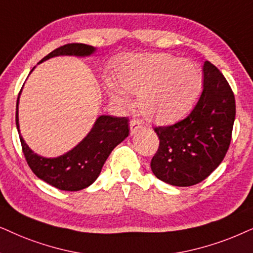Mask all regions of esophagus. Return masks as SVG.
Returning a JSON list of instances; mask_svg holds the SVG:
<instances>
[{
  "instance_id": "1",
  "label": "esophagus",
  "mask_w": 253,
  "mask_h": 253,
  "mask_svg": "<svg viewBox=\"0 0 253 253\" xmlns=\"http://www.w3.org/2000/svg\"><path fill=\"white\" fill-rule=\"evenodd\" d=\"M129 128H130V134H135L139 132V130H141L143 128V125H142V121L137 120V119H134L130 121L129 124Z\"/></svg>"
}]
</instances>
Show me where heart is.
I'll list each match as a JSON object with an SVG mask.
<instances>
[{"mask_svg": "<svg viewBox=\"0 0 253 253\" xmlns=\"http://www.w3.org/2000/svg\"><path fill=\"white\" fill-rule=\"evenodd\" d=\"M114 79L107 82L113 103L129 105L128 95L137 96V107L146 119L171 125L181 119L199 97L203 75L194 62L169 53L126 54L117 59Z\"/></svg>", "mask_w": 253, "mask_h": 253, "instance_id": "b5f03b06", "label": "heart"}]
</instances>
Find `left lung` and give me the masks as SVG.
Listing matches in <instances>:
<instances>
[{
  "mask_svg": "<svg viewBox=\"0 0 253 253\" xmlns=\"http://www.w3.org/2000/svg\"><path fill=\"white\" fill-rule=\"evenodd\" d=\"M236 104L227 80L210 61L204 63V90L190 116L168 127H156L160 147L150 163L158 179L192 186L210 176L227 154Z\"/></svg>",
  "mask_w": 253,
  "mask_h": 253,
  "instance_id": "obj_1",
  "label": "left lung"
}]
</instances>
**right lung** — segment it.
Wrapping results in <instances>:
<instances>
[{
  "label": "right lung",
  "mask_w": 253,
  "mask_h": 253,
  "mask_svg": "<svg viewBox=\"0 0 253 253\" xmlns=\"http://www.w3.org/2000/svg\"><path fill=\"white\" fill-rule=\"evenodd\" d=\"M95 52L96 47L85 43H67L54 49L40 60L39 63L61 55L85 58L92 55ZM35 68L36 67H33L30 74ZM21 92L16 105V126L21 139L23 153L33 173L39 179L62 191L74 192L90 186L98 178L111 151L128 136V119L125 117L99 116L86 136L73 149L58 157H43L36 154L21 135L18 118Z\"/></svg>",
  "instance_id": "1"
}]
</instances>
